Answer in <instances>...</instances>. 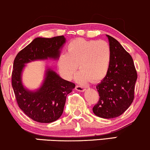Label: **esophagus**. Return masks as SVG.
I'll use <instances>...</instances> for the list:
<instances>
[{
  "label": "esophagus",
  "instance_id": "obj_1",
  "mask_svg": "<svg viewBox=\"0 0 150 150\" xmlns=\"http://www.w3.org/2000/svg\"><path fill=\"white\" fill-rule=\"evenodd\" d=\"M76 90L79 92H84L85 90H86V88H84V87L81 86H79V85H77V86H76Z\"/></svg>",
  "mask_w": 150,
  "mask_h": 150
}]
</instances>
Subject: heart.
<instances>
[{
  "label": "heart",
  "instance_id": "heart-1",
  "mask_svg": "<svg viewBox=\"0 0 150 150\" xmlns=\"http://www.w3.org/2000/svg\"><path fill=\"white\" fill-rule=\"evenodd\" d=\"M110 62L111 50L107 42L76 39L68 44L67 53L59 56L58 66L66 79H71L79 67V81L98 82L106 76Z\"/></svg>",
  "mask_w": 150,
  "mask_h": 150
}]
</instances>
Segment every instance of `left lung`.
<instances>
[{
	"label": "left lung",
	"instance_id": "8db88e82",
	"mask_svg": "<svg viewBox=\"0 0 150 150\" xmlns=\"http://www.w3.org/2000/svg\"><path fill=\"white\" fill-rule=\"evenodd\" d=\"M107 37L111 62L106 76L96 86L100 97L92 110L98 117L110 119L121 115L131 106L138 76L131 55L115 39Z\"/></svg>",
	"mask_w": 150,
	"mask_h": 150
}]
</instances>
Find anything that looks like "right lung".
Returning <instances> with one entry per match:
<instances>
[{"instance_id":"obj_1","label":"right lung","mask_w":150,"mask_h":150,"mask_svg":"<svg viewBox=\"0 0 150 150\" xmlns=\"http://www.w3.org/2000/svg\"><path fill=\"white\" fill-rule=\"evenodd\" d=\"M65 43L63 35L52 38H38L16 55L12 73V86L18 107L35 121L50 123L62 115L66 97L75 88L72 82L64 80L52 69H48L44 83L37 91H30L21 82L25 64L37 60L58 59L60 49Z\"/></svg>"}]
</instances>
